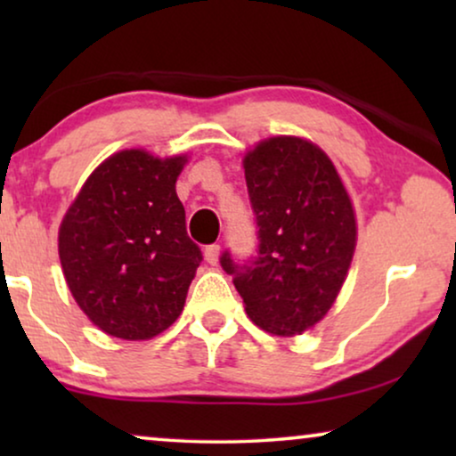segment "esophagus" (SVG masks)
Returning <instances> with one entry per match:
<instances>
[{
    "instance_id": "1",
    "label": "esophagus",
    "mask_w": 456,
    "mask_h": 456,
    "mask_svg": "<svg viewBox=\"0 0 456 456\" xmlns=\"http://www.w3.org/2000/svg\"><path fill=\"white\" fill-rule=\"evenodd\" d=\"M217 259H220V245H216L214 242V245L205 247V261L211 265H216Z\"/></svg>"
}]
</instances>
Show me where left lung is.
Here are the masks:
<instances>
[{
  "mask_svg": "<svg viewBox=\"0 0 456 456\" xmlns=\"http://www.w3.org/2000/svg\"><path fill=\"white\" fill-rule=\"evenodd\" d=\"M257 248L240 261L224 251L247 315L278 336L315 326L338 297L354 253L351 199L328 155L295 136L259 142L245 158Z\"/></svg>",
  "mask_w": 456,
  "mask_h": 456,
  "instance_id": "8db88e82",
  "label": "left lung"
}]
</instances>
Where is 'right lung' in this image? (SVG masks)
<instances>
[{"label": "right lung", "instance_id": "obj_1", "mask_svg": "<svg viewBox=\"0 0 456 456\" xmlns=\"http://www.w3.org/2000/svg\"><path fill=\"white\" fill-rule=\"evenodd\" d=\"M184 158L139 149L105 159L60 226V261L78 307L105 334L147 340L170 328L203 253L186 234L176 178Z\"/></svg>", "mask_w": 456, "mask_h": 456}]
</instances>
